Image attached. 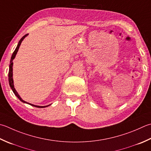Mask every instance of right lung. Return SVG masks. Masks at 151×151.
<instances>
[{"label":"right lung","instance_id":"add662e5","mask_svg":"<svg viewBox=\"0 0 151 151\" xmlns=\"http://www.w3.org/2000/svg\"><path fill=\"white\" fill-rule=\"evenodd\" d=\"M27 35H28V34H26V35H24V36H23L22 38H21L20 40L19 41L18 44H17V47H16V50H14V52H13V54H12V57H11V60H10V65H9V72H8V81H9V84H10V88H11V89L12 90L13 92H14V94H15V96H16L17 98H18L22 102L25 103H27V104L30 105H32V106H33V107H38V108H44V107H48V106L50 105H46V106H38V105H32V104H31V103H27V102H26V101H23V100L22 98H21V97L19 96L18 93L17 92V91L16 90V89H15V88H14V81H13V68H12V67H13V60L15 58V57H16V54H17V51H18L19 48V46H20V45H21V44H22V42L23 40L24 39V38H25L27 36Z\"/></svg>","mask_w":151,"mask_h":151}]
</instances>
